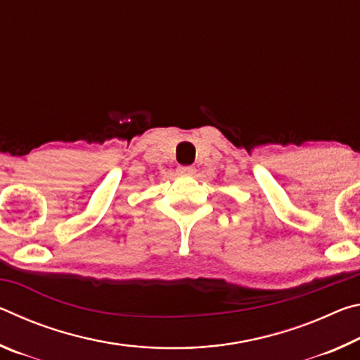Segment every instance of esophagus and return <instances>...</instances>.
<instances>
[{"label":"esophagus","instance_id":"obj_1","mask_svg":"<svg viewBox=\"0 0 360 360\" xmlns=\"http://www.w3.org/2000/svg\"><path fill=\"white\" fill-rule=\"evenodd\" d=\"M178 174H181V176H192V174H195V168L193 167H179L178 168Z\"/></svg>","mask_w":360,"mask_h":360}]
</instances>
